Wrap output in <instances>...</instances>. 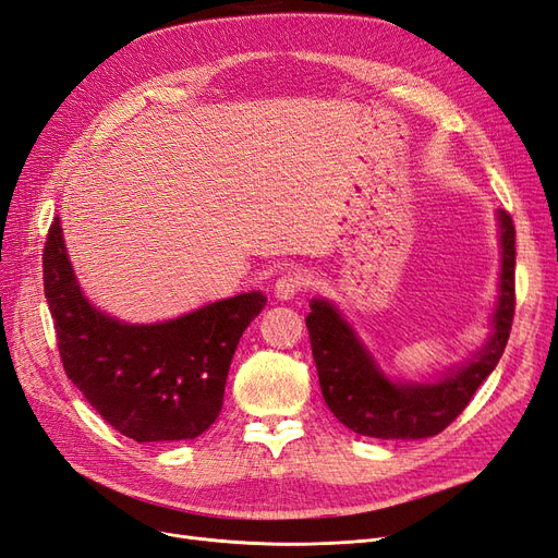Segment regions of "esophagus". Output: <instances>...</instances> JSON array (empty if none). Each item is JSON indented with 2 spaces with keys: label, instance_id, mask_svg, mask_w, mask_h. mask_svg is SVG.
I'll return each mask as SVG.
<instances>
[{
  "label": "esophagus",
  "instance_id": "1",
  "mask_svg": "<svg viewBox=\"0 0 558 558\" xmlns=\"http://www.w3.org/2000/svg\"><path fill=\"white\" fill-rule=\"evenodd\" d=\"M302 291V277L295 275V272H289V275H281L275 283V295L279 300H291L295 298L298 293Z\"/></svg>",
  "mask_w": 558,
  "mask_h": 558
}]
</instances>
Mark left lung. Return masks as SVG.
Segmentation results:
<instances>
[{
  "instance_id": "1",
  "label": "left lung",
  "mask_w": 558,
  "mask_h": 558,
  "mask_svg": "<svg viewBox=\"0 0 558 558\" xmlns=\"http://www.w3.org/2000/svg\"><path fill=\"white\" fill-rule=\"evenodd\" d=\"M500 223V295L494 314V332L486 347L435 384L391 381L365 351L356 332L328 300H312L305 318L320 393L328 410L347 428L381 440H424L442 433L494 373L514 318V223L498 209Z\"/></svg>"
}]
</instances>
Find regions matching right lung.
Instances as JSON below:
<instances>
[{
    "label": "right lung",
    "instance_id": "right-lung-1",
    "mask_svg": "<svg viewBox=\"0 0 558 558\" xmlns=\"http://www.w3.org/2000/svg\"><path fill=\"white\" fill-rule=\"evenodd\" d=\"M44 293L66 377L134 442L193 440L214 424L234 349L267 302L253 291L165 324H121L81 293L58 218L44 246Z\"/></svg>",
    "mask_w": 558,
    "mask_h": 558
}]
</instances>
